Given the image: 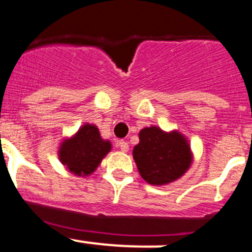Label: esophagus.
<instances>
[{"label": "esophagus", "instance_id": "1", "mask_svg": "<svg viewBox=\"0 0 252 252\" xmlns=\"http://www.w3.org/2000/svg\"><path fill=\"white\" fill-rule=\"evenodd\" d=\"M117 146H118V149H121L122 151H124V153H126V151L129 150V144L126 143V141H118Z\"/></svg>", "mask_w": 252, "mask_h": 252}]
</instances>
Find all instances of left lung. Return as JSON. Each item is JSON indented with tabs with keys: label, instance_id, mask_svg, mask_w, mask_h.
<instances>
[{
	"label": "left lung",
	"instance_id": "left-lung-1",
	"mask_svg": "<svg viewBox=\"0 0 252 252\" xmlns=\"http://www.w3.org/2000/svg\"><path fill=\"white\" fill-rule=\"evenodd\" d=\"M133 158L141 177L154 186L178 180L192 163L191 146L185 135L177 130L167 133L155 126L139 131Z\"/></svg>",
	"mask_w": 252,
	"mask_h": 252
}]
</instances>
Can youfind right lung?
Segmentation results:
<instances>
[{"label":"right lung","mask_w":252,"mask_h":252,"mask_svg":"<svg viewBox=\"0 0 252 252\" xmlns=\"http://www.w3.org/2000/svg\"><path fill=\"white\" fill-rule=\"evenodd\" d=\"M111 149V141L102 139L98 128L86 123L74 136L60 144L58 155L70 172L85 177L94 172Z\"/></svg>","instance_id":"obj_1"}]
</instances>
